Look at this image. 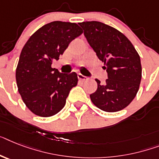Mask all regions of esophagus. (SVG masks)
<instances>
[{
  "label": "esophagus",
  "mask_w": 159,
  "mask_h": 159,
  "mask_svg": "<svg viewBox=\"0 0 159 159\" xmlns=\"http://www.w3.org/2000/svg\"><path fill=\"white\" fill-rule=\"evenodd\" d=\"M78 79H79V80L85 81V80H88V77L84 76V75H81V74H79L78 75Z\"/></svg>",
  "instance_id": "34e87169"
}]
</instances>
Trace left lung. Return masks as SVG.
I'll return each mask as SVG.
<instances>
[{"instance_id":"obj_1","label":"left lung","mask_w":159,"mask_h":159,"mask_svg":"<svg viewBox=\"0 0 159 159\" xmlns=\"http://www.w3.org/2000/svg\"><path fill=\"white\" fill-rule=\"evenodd\" d=\"M80 26L97 56L104 62L108 79L90 94L92 102L102 111L116 112L132 102L141 80V58L128 38L101 22H83Z\"/></svg>"}]
</instances>
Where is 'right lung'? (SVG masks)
<instances>
[{
    "instance_id": "add662e5",
    "label": "right lung",
    "mask_w": 159,
    "mask_h": 159,
    "mask_svg": "<svg viewBox=\"0 0 159 159\" xmlns=\"http://www.w3.org/2000/svg\"><path fill=\"white\" fill-rule=\"evenodd\" d=\"M82 33L76 23L54 21L38 29L23 46L16 69L17 86L25 105L35 115H56L77 85L75 72L62 74L51 65Z\"/></svg>"
}]
</instances>
